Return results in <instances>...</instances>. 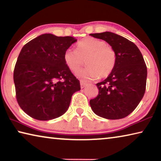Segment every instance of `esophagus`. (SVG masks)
Listing matches in <instances>:
<instances>
[{
    "mask_svg": "<svg viewBox=\"0 0 161 161\" xmlns=\"http://www.w3.org/2000/svg\"><path fill=\"white\" fill-rule=\"evenodd\" d=\"M80 86H81V89H83L86 86H87V84L85 83V82H83V81H81V82H80Z\"/></svg>",
    "mask_w": 161,
    "mask_h": 161,
    "instance_id": "esophagus-1",
    "label": "esophagus"
}]
</instances>
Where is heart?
Returning <instances> with one entry per match:
<instances>
[{"instance_id":"heart-1","label":"heart","mask_w":161,"mask_h":161,"mask_svg":"<svg viewBox=\"0 0 161 161\" xmlns=\"http://www.w3.org/2000/svg\"><path fill=\"white\" fill-rule=\"evenodd\" d=\"M63 58L67 66L75 73L81 69L86 61L87 67L77 74L84 81L107 77L116 61L114 49L103 40L94 37H86L78 42L76 50L67 49Z\"/></svg>"}]
</instances>
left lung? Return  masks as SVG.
I'll return each mask as SVG.
<instances>
[{
  "label": "left lung",
  "mask_w": 161,
  "mask_h": 161,
  "mask_svg": "<svg viewBox=\"0 0 161 161\" xmlns=\"http://www.w3.org/2000/svg\"><path fill=\"white\" fill-rule=\"evenodd\" d=\"M90 35L108 42L116 57L112 72L97 84L99 94L89 102L92 109L104 119L125 118L137 107L146 91L147 67L142 54L134 43L113 32Z\"/></svg>",
  "instance_id": "left-lung-1"
}]
</instances>
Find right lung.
I'll list each match as a JSON object with an SVG mask.
<instances>
[{
  "instance_id": "1",
  "label": "right lung",
  "mask_w": 161,
  "mask_h": 161,
  "mask_svg": "<svg viewBox=\"0 0 161 161\" xmlns=\"http://www.w3.org/2000/svg\"><path fill=\"white\" fill-rule=\"evenodd\" d=\"M77 41L70 36L43 34L22 48L16 62V99L32 118L47 121L62 116L80 83L64 61V53Z\"/></svg>"
}]
</instances>
